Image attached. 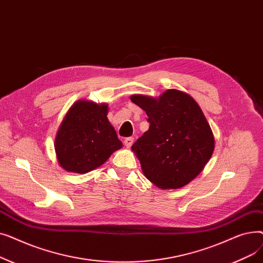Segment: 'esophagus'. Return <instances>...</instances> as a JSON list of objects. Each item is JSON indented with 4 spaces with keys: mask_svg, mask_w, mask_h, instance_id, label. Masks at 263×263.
<instances>
[{
    "mask_svg": "<svg viewBox=\"0 0 263 263\" xmlns=\"http://www.w3.org/2000/svg\"><path fill=\"white\" fill-rule=\"evenodd\" d=\"M133 142H134L133 137H127V139L123 141V144H124V146H126L127 148H130L132 146V144H133Z\"/></svg>",
    "mask_w": 263,
    "mask_h": 263,
    "instance_id": "34e87169",
    "label": "esophagus"
}]
</instances>
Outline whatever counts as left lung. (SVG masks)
Masks as SVG:
<instances>
[{"label": "left lung", "instance_id": "8db88e82", "mask_svg": "<svg viewBox=\"0 0 263 263\" xmlns=\"http://www.w3.org/2000/svg\"><path fill=\"white\" fill-rule=\"evenodd\" d=\"M150 123L131 147L150 182L179 189L204 168L214 150V136L197 102L186 92L168 89L159 98L132 95Z\"/></svg>", "mask_w": 263, "mask_h": 263}]
</instances>
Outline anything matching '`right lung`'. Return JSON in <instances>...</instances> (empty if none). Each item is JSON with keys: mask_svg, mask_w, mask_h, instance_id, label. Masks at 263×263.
I'll use <instances>...</instances> for the list:
<instances>
[{"mask_svg": "<svg viewBox=\"0 0 263 263\" xmlns=\"http://www.w3.org/2000/svg\"><path fill=\"white\" fill-rule=\"evenodd\" d=\"M108 105L79 100L66 114L55 137L54 148L67 172L86 174L102 165L122 147L107 119Z\"/></svg>", "mask_w": 263, "mask_h": 263, "instance_id": "right-lung-1", "label": "right lung"}]
</instances>
